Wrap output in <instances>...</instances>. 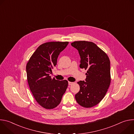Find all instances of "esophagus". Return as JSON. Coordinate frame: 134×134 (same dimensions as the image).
Returning <instances> with one entry per match:
<instances>
[{
	"instance_id": "esophagus-1",
	"label": "esophagus",
	"mask_w": 134,
	"mask_h": 134,
	"mask_svg": "<svg viewBox=\"0 0 134 134\" xmlns=\"http://www.w3.org/2000/svg\"><path fill=\"white\" fill-rule=\"evenodd\" d=\"M73 84H74V82H68V84L69 85H72Z\"/></svg>"
}]
</instances>
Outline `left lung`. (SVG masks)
<instances>
[{
	"instance_id": "obj_1",
	"label": "left lung",
	"mask_w": 134,
	"mask_h": 134,
	"mask_svg": "<svg viewBox=\"0 0 134 134\" xmlns=\"http://www.w3.org/2000/svg\"><path fill=\"white\" fill-rule=\"evenodd\" d=\"M71 45L79 51L80 68L87 69L85 81L77 82L80 90L75 95V99L80 105L91 108L104 98L110 86V60L108 55L92 42L75 41Z\"/></svg>"
}]
</instances>
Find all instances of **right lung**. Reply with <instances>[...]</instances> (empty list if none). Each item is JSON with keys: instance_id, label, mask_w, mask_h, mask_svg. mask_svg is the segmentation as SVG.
<instances>
[{"instance_id": "1", "label": "right lung", "mask_w": 134, "mask_h": 134, "mask_svg": "<svg viewBox=\"0 0 134 134\" xmlns=\"http://www.w3.org/2000/svg\"><path fill=\"white\" fill-rule=\"evenodd\" d=\"M68 42H49L40 45L26 66L27 79L36 102L47 109L58 106L68 86L67 80L58 81L49 76L57 65V58Z\"/></svg>"}]
</instances>
